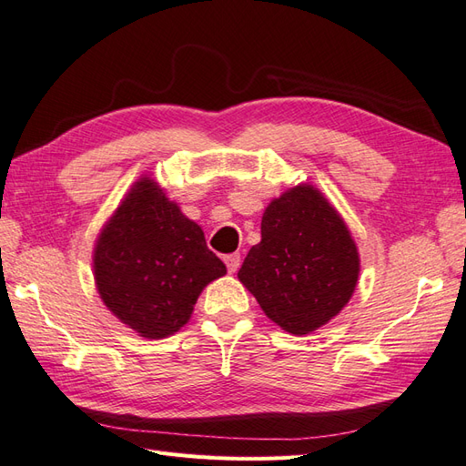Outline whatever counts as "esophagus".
Masks as SVG:
<instances>
[{"label":"esophagus","mask_w":466,"mask_h":466,"mask_svg":"<svg viewBox=\"0 0 466 466\" xmlns=\"http://www.w3.org/2000/svg\"><path fill=\"white\" fill-rule=\"evenodd\" d=\"M225 265H227V268H229V273H235L237 268H239V265H241V255L239 253L227 255L225 257Z\"/></svg>","instance_id":"obj_1"}]
</instances>
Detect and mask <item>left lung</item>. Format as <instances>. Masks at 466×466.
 Returning a JSON list of instances; mask_svg holds the SVG:
<instances>
[{"instance_id": "8db88e82", "label": "left lung", "mask_w": 466, "mask_h": 466, "mask_svg": "<svg viewBox=\"0 0 466 466\" xmlns=\"http://www.w3.org/2000/svg\"><path fill=\"white\" fill-rule=\"evenodd\" d=\"M357 245L337 209L313 185H297L267 205L261 243L239 268L265 315L307 335L343 311L359 279Z\"/></svg>"}]
</instances>
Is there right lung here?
<instances>
[{"instance_id": "1", "label": "right lung", "mask_w": 466, "mask_h": 466, "mask_svg": "<svg viewBox=\"0 0 466 466\" xmlns=\"http://www.w3.org/2000/svg\"><path fill=\"white\" fill-rule=\"evenodd\" d=\"M225 273L201 227L149 177L133 185L93 251L101 301L146 339L177 333L203 289Z\"/></svg>"}]
</instances>
